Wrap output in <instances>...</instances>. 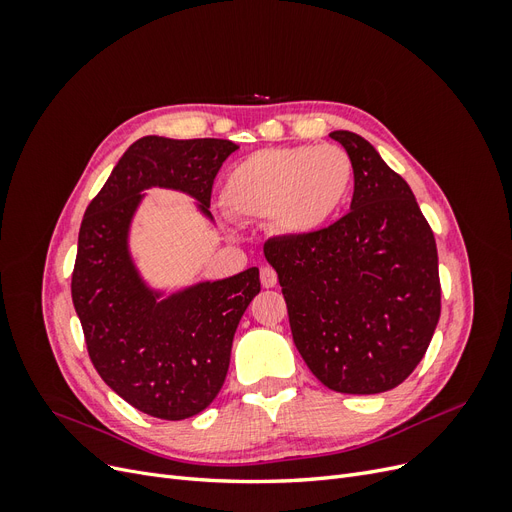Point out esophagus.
I'll use <instances>...</instances> for the list:
<instances>
[{"label": "esophagus", "mask_w": 512, "mask_h": 512, "mask_svg": "<svg viewBox=\"0 0 512 512\" xmlns=\"http://www.w3.org/2000/svg\"><path fill=\"white\" fill-rule=\"evenodd\" d=\"M260 282H262V288H273V286L277 284V273H275V269L262 267V269H260Z\"/></svg>", "instance_id": "1"}]
</instances>
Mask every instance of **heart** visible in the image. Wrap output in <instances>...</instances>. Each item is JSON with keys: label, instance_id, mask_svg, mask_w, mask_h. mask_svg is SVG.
Here are the masks:
<instances>
[{"label": "heart", "instance_id": "1", "mask_svg": "<svg viewBox=\"0 0 512 512\" xmlns=\"http://www.w3.org/2000/svg\"><path fill=\"white\" fill-rule=\"evenodd\" d=\"M352 160L342 147L260 149L230 170L222 207L237 220H265L288 237L327 226L352 188Z\"/></svg>", "mask_w": 512, "mask_h": 512}]
</instances>
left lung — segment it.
Returning <instances> with one entry per match:
<instances>
[{
    "label": "left lung",
    "mask_w": 512,
    "mask_h": 512,
    "mask_svg": "<svg viewBox=\"0 0 512 512\" xmlns=\"http://www.w3.org/2000/svg\"><path fill=\"white\" fill-rule=\"evenodd\" d=\"M352 160L350 211L307 237L265 243L294 346L331 391L376 395L404 382L440 320L438 247L404 177L363 136L331 134Z\"/></svg>",
    "instance_id": "1"
}]
</instances>
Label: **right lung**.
Masks as SVG:
<instances>
[{
	"mask_svg": "<svg viewBox=\"0 0 512 512\" xmlns=\"http://www.w3.org/2000/svg\"><path fill=\"white\" fill-rule=\"evenodd\" d=\"M237 149L222 138H138L89 203L79 230L72 303L89 359L121 399L164 421L190 418L218 397L232 337L260 292V277L252 267L158 303L126 250L130 218L138 192L151 185L188 192L209 213L213 181Z\"/></svg>",
	"mask_w": 512,
	"mask_h": 512,
	"instance_id": "1",
	"label": "right lung"
}]
</instances>
